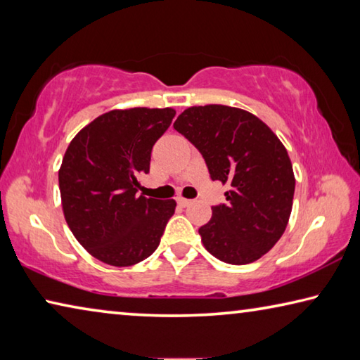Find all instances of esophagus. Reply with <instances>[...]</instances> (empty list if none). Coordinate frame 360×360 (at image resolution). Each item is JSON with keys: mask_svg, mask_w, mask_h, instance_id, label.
<instances>
[{"mask_svg": "<svg viewBox=\"0 0 360 360\" xmlns=\"http://www.w3.org/2000/svg\"><path fill=\"white\" fill-rule=\"evenodd\" d=\"M176 202H178L179 206H188L192 203V200H187L184 197H178V198H176Z\"/></svg>", "mask_w": 360, "mask_h": 360, "instance_id": "obj_1", "label": "esophagus"}]
</instances>
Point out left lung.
Here are the masks:
<instances>
[{
	"instance_id": "obj_1",
	"label": "left lung",
	"mask_w": 360,
	"mask_h": 360,
	"mask_svg": "<svg viewBox=\"0 0 360 360\" xmlns=\"http://www.w3.org/2000/svg\"><path fill=\"white\" fill-rule=\"evenodd\" d=\"M173 127L202 152L211 179L230 186L227 203L198 229L206 251L231 265L260 259L283 236L294 202L284 144L257 115L224 105L187 108Z\"/></svg>"
}]
</instances>
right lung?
<instances>
[{"mask_svg": "<svg viewBox=\"0 0 360 360\" xmlns=\"http://www.w3.org/2000/svg\"><path fill=\"white\" fill-rule=\"evenodd\" d=\"M174 114L173 108L112 109L85 125L65 152L58 169L65 221L85 251L108 265L148 259L174 214V200L136 195L152 146Z\"/></svg>", "mask_w": 360, "mask_h": 360, "instance_id": "add662e5", "label": "right lung"}]
</instances>
